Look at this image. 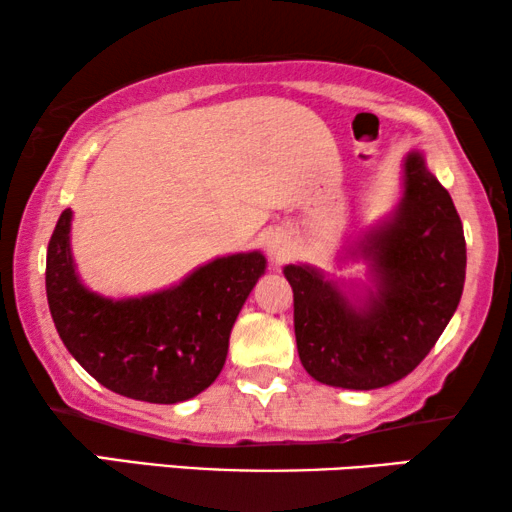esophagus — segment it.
Returning <instances> with one entry per match:
<instances>
[{
    "instance_id": "1",
    "label": "esophagus",
    "mask_w": 512,
    "mask_h": 512,
    "mask_svg": "<svg viewBox=\"0 0 512 512\" xmlns=\"http://www.w3.org/2000/svg\"><path fill=\"white\" fill-rule=\"evenodd\" d=\"M289 247V237L284 233H270L265 237V251H268L272 261H284V258L289 256Z\"/></svg>"
}]
</instances>
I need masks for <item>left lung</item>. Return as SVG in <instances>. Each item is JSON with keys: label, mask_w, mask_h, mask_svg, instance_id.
<instances>
[{"label": "left lung", "mask_w": 512, "mask_h": 512, "mask_svg": "<svg viewBox=\"0 0 512 512\" xmlns=\"http://www.w3.org/2000/svg\"><path fill=\"white\" fill-rule=\"evenodd\" d=\"M394 212L349 240L338 256L366 263V282L286 265L303 368L328 387L370 391L410 375L457 312L466 279V240L450 193L426 156L403 158Z\"/></svg>", "instance_id": "1"}]
</instances>
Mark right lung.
Returning <instances> with one entry per match:
<instances>
[{
    "label": "right lung",
    "instance_id": "right-lung-1",
    "mask_svg": "<svg viewBox=\"0 0 512 512\" xmlns=\"http://www.w3.org/2000/svg\"><path fill=\"white\" fill-rule=\"evenodd\" d=\"M72 209L46 254V296L69 354L114 394L181 403L219 377L244 300L265 275L261 251L216 256L167 289L130 298L90 291L72 254Z\"/></svg>",
    "mask_w": 512,
    "mask_h": 512
}]
</instances>
